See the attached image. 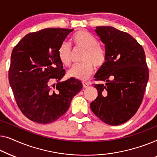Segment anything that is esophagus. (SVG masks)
<instances>
[{
  "instance_id": "34e87169",
  "label": "esophagus",
  "mask_w": 157,
  "mask_h": 157,
  "mask_svg": "<svg viewBox=\"0 0 157 157\" xmlns=\"http://www.w3.org/2000/svg\"><path fill=\"white\" fill-rule=\"evenodd\" d=\"M82 85H83L84 88H87V87H89L90 84L88 82H82Z\"/></svg>"
}]
</instances>
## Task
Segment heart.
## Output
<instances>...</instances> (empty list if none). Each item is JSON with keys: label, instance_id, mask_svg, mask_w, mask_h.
Returning a JSON list of instances; mask_svg holds the SVG:
<instances>
[{"label": "heart", "instance_id": "b5f03b06", "mask_svg": "<svg viewBox=\"0 0 157 157\" xmlns=\"http://www.w3.org/2000/svg\"><path fill=\"white\" fill-rule=\"evenodd\" d=\"M72 40L77 47L85 49L82 63L75 64L68 71L70 78L80 80L87 79L94 70V65L100 67L106 61L105 51L98 44V40L86 30H79L72 37ZM71 48L69 43H63L58 49V57L62 64L69 66Z\"/></svg>", "mask_w": 157, "mask_h": 157}]
</instances>
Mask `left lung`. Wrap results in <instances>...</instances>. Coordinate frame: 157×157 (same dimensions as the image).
I'll return each instance as SVG.
<instances>
[{"mask_svg": "<svg viewBox=\"0 0 157 157\" xmlns=\"http://www.w3.org/2000/svg\"><path fill=\"white\" fill-rule=\"evenodd\" d=\"M94 32L105 45L106 61L97 72L94 85L98 96L90 108L109 125L127 122L142 103L149 79L142 46L132 35L110 26H98Z\"/></svg>", "mask_w": 157, "mask_h": 157, "instance_id": "obj_1", "label": "left lung"}]
</instances>
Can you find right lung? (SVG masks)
Listing matches in <instances>:
<instances>
[{
  "label": "right lung",
  "mask_w": 157,
  "mask_h": 157,
  "mask_svg": "<svg viewBox=\"0 0 157 157\" xmlns=\"http://www.w3.org/2000/svg\"><path fill=\"white\" fill-rule=\"evenodd\" d=\"M73 29L45 28L26 35L13 48L8 73L16 103L33 122L49 124L63 116L82 84L71 78L57 85L65 70L58 49Z\"/></svg>",
  "instance_id": "obj_1"
}]
</instances>
